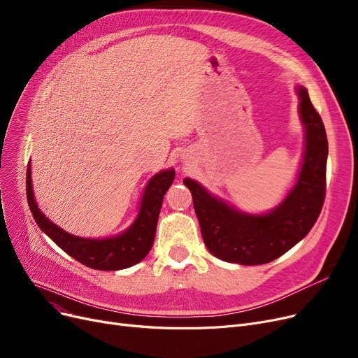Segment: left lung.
<instances>
[{
    "instance_id": "left-lung-1",
    "label": "left lung",
    "mask_w": 358,
    "mask_h": 358,
    "mask_svg": "<svg viewBox=\"0 0 358 358\" xmlns=\"http://www.w3.org/2000/svg\"><path fill=\"white\" fill-rule=\"evenodd\" d=\"M299 115L305 135V152L297 181L286 199L264 215L241 212L215 197L192 178H184L193 196L201 236L217 258L242 266L267 264L302 241L322 210L327 189L328 139L321 116L308 90L297 87Z\"/></svg>"
}]
</instances>
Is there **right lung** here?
<instances>
[{
	"label": "right lung",
	"instance_id": "right-lung-1",
	"mask_svg": "<svg viewBox=\"0 0 358 358\" xmlns=\"http://www.w3.org/2000/svg\"><path fill=\"white\" fill-rule=\"evenodd\" d=\"M30 173L31 169L29 162L26 174L27 201L39 228L56 245L62 248L72 258L80 261L81 264L94 270L104 271H116L131 267L148 255L155 239L157 223L164 196L176 177L174 169H166V171H161L149 180L141 201L139 213L135 222L124 232L111 238L90 239L65 232L41 212L34 200Z\"/></svg>",
	"mask_w": 358,
	"mask_h": 358
}]
</instances>
